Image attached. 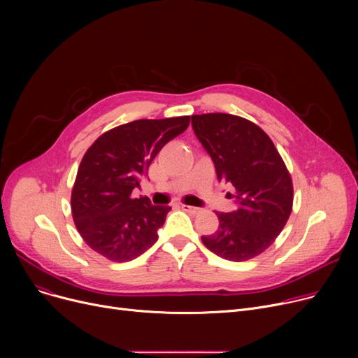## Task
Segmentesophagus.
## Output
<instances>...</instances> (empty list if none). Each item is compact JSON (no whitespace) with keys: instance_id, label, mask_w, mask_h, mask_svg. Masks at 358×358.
I'll use <instances>...</instances> for the list:
<instances>
[{"instance_id":"1","label":"esophagus","mask_w":358,"mask_h":358,"mask_svg":"<svg viewBox=\"0 0 358 358\" xmlns=\"http://www.w3.org/2000/svg\"><path fill=\"white\" fill-rule=\"evenodd\" d=\"M181 209L187 213H193V215L199 213V210H200L199 208H194V206H190V204H181Z\"/></svg>"}]
</instances>
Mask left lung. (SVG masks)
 <instances>
[{
  "label": "left lung",
  "mask_w": 358,
  "mask_h": 358,
  "mask_svg": "<svg viewBox=\"0 0 358 358\" xmlns=\"http://www.w3.org/2000/svg\"><path fill=\"white\" fill-rule=\"evenodd\" d=\"M194 134L212 157L219 180L234 185L239 208L216 212L219 228L201 236L220 258L241 262L264 252L293 209L289 169L270 136L254 122L228 113L192 116Z\"/></svg>",
  "instance_id": "obj_1"
}]
</instances>
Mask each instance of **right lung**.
<instances>
[{"label":"right lung","instance_id":"right-lung-1","mask_svg":"<svg viewBox=\"0 0 358 358\" xmlns=\"http://www.w3.org/2000/svg\"><path fill=\"white\" fill-rule=\"evenodd\" d=\"M190 116L141 119L113 127L84 154L71 210L87 245L115 262L135 259L158 239L169 206L131 197L159 150L189 127Z\"/></svg>","mask_w":358,"mask_h":358}]
</instances>
